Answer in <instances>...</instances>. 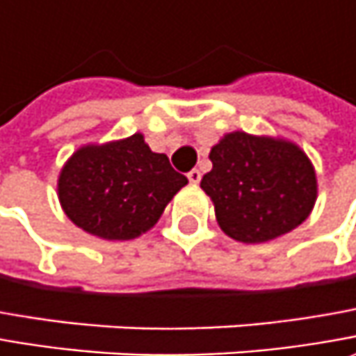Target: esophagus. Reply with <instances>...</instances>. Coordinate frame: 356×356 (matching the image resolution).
Here are the masks:
<instances>
[{
  "label": "esophagus",
  "mask_w": 356,
  "mask_h": 356,
  "mask_svg": "<svg viewBox=\"0 0 356 356\" xmlns=\"http://www.w3.org/2000/svg\"><path fill=\"white\" fill-rule=\"evenodd\" d=\"M187 177H189L191 183H195V185H197V183L201 181V171H199V169H191L189 173H187Z\"/></svg>",
  "instance_id": "1"
}]
</instances>
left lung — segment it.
Returning <instances> with one entry per match:
<instances>
[{
	"label": "left lung",
	"mask_w": 356,
	"mask_h": 356,
	"mask_svg": "<svg viewBox=\"0 0 356 356\" xmlns=\"http://www.w3.org/2000/svg\"><path fill=\"white\" fill-rule=\"evenodd\" d=\"M209 159L213 169L201 187L230 238L268 242L300 227L312 213L317 181L298 145L232 131L211 149Z\"/></svg>",
	"instance_id": "left-lung-1"
}]
</instances>
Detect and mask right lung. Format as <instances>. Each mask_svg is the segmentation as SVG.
<instances>
[{"label": "right lung", "instance_id": "1", "mask_svg": "<svg viewBox=\"0 0 356 356\" xmlns=\"http://www.w3.org/2000/svg\"><path fill=\"white\" fill-rule=\"evenodd\" d=\"M187 177L141 134L80 147L63 167L58 199L82 230L106 240H131L149 230Z\"/></svg>", "mask_w": 356, "mask_h": 356}]
</instances>
